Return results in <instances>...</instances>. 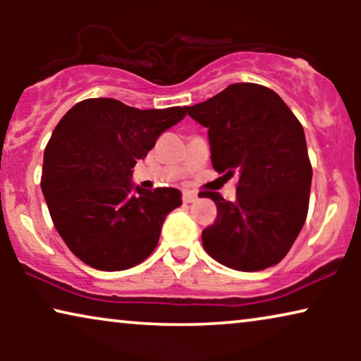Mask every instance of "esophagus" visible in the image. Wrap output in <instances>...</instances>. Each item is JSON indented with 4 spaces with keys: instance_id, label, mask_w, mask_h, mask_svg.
<instances>
[{
    "instance_id": "obj_1",
    "label": "esophagus",
    "mask_w": 361,
    "mask_h": 361,
    "mask_svg": "<svg viewBox=\"0 0 361 361\" xmlns=\"http://www.w3.org/2000/svg\"><path fill=\"white\" fill-rule=\"evenodd\" d=\"M197 199V194L192 190H184L182 192V200L185 202V204H190V202H194Z\"/></svg>"
}]
</instances>
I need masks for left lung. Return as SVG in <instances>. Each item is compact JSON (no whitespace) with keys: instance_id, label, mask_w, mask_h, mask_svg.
I'll list each match as a JSON object with an SVG mask.
<instances>
[{"instance_id":"left-lung-1","label":"left lung","mask_w":361,"mask_h":361,"mask_svg":"<svg viewBox=\"0 0 361 361\" xmlns=\"http://www.w3.org/2000/svg\"><path fill=\"white\" fill-rule=\"evenodd\" d=\"M185 110L209 130L214 169L238 179L235 202L199 194L216 205V220L202 231L205 251L246 273L278 264L309 210L312 166L302 125L278 93L258 83H233Z\"/></svg>"}]
</instances>
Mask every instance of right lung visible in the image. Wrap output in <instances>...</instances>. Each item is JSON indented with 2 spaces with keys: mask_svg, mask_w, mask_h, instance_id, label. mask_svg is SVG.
Listing matches in <instances>:
<instances>
[{
  "mask_svg": "<svg viewBox=\"0 0 361 361\" xmlns=\"http://www.w3.org/2000/svg\"><path fill=\"white\" fill-rule=\"evenodd\" d=\"M184 116L180 106L137 110L115 98H88L59 121L44 152L41 189L54 226L83 263L123 271L154 251L182 194L135 185L133 167Z\"/></svg>",
  "mask_w": 361,
  "mask_h": 361,
  "instance_id": "add662e5",
  "label": "right lung"
}]
</instances>
